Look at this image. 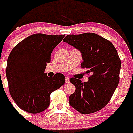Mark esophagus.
<instances>
[{
	"label": "esophagus",
	"instance_id": "esophagus-1",
	"mask_svg": "<svg viewBox=\"0 0 133 133\" xmlns=\"http://www.w3.org/2000/svg\"><path fill=\"white\" fill-rule=\"evenodd\" d=\"M69 81H69V77H65V82H66V83H69Z\"/></svg>",
	"mask_w": 133,
	"mask_h": 133
}]
</instances>
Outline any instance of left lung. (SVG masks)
I'll return each instance as SVG.
<instances>
[{"label":"left lung","mask_w":133,"mask_h":133,"mask_svg":"<svg viewBox=\"0 0 133 133\" xmlns=\"http://www.w3.org/2000/svg\"><path fill=\"white\" fill-rule=\"evenodd\" d=\"M63 41L81 51V68L91 74L88 82L70 78L76 90L69 104L83 115L98 111L110 101L119 83L121 62L117 50L111 42L92 32L67 35Z\"/></svg>","instance_id":"8db88e82"}]
</instances>
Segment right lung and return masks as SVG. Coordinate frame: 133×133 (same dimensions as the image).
Returning a JSON list of instances; mask_svg holds the SVG:
<instances>
[{"mask_svg":"<svg viewBox=\"0 0 133 133\" xmlns=\"http://www.w3.org/2000/svg\"><path fill=\"white\" fill-rule=\"evenodd\" d=\"M65 35L37 33L16 44L8 57L6 75L12 99L22 110L39 113L50 104V95L65 83L61 73L49 77L44 70L53 49Z\"/></svg>","mask_w":133,"mask_h":133,"instance_id":"add662e5","label":"right lung"}]
</instances>
